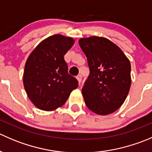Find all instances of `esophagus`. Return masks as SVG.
Returning a JSON list of instances; mask_svg holds the SVG:
<instances>
[{
    "label": "esophagus",
    "mask_w": 152,
    "mask_h": 152,
    "mask_svg": "<svg viewBox=\"0 0 152 152\" xmlns=\"http://www.w3.org/2000/svg\"><path fill=\"white\" fill-rule=\"evenodd\" d=\"M76 79H77L79 83L80 84L81 82H82V75H78V76H76Z\"/></svg>",
    "instance_id": "34e87169"
}]
</instances>
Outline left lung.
Returning <instances> with one entry per match:
<instances>
[{
    "label": "left lung",
    "instance_id": "1",
    "mask_svg": "<svg viewBox=\"0 0 152 152\" xmlns=\"http://www.w3.org/2000/svg\"><path fill=\"white\" fill-rule=\"evenodd\" d=\"M79 43L90 68L82 90L85 104L98 115L111 114L123 104L129 91V60L120 48L107 38H82Z\"/></svg>",
    "mask_w": 152,
    "mask_h": 152
}]
</instances>
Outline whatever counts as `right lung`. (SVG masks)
Masks as SVG:
<instances>
[{"mask_svg": "<svg viewBox=\"0 0 152 152\" xmlns=\"http://www.w3.org/2000/svg\"><path fill=\"white\" fill-rule=\"evenodd\" d=\"M73 43L71 37L55 34L42 40L29 55L23 85L29 99L37 108L52 111L62 107L78 87L77 79L68 73L64 59Z\"/></svg>", "mask_w": 152, "mask_h": 152, "instance_id": "1", "label": "right lung"}]
</instances>
